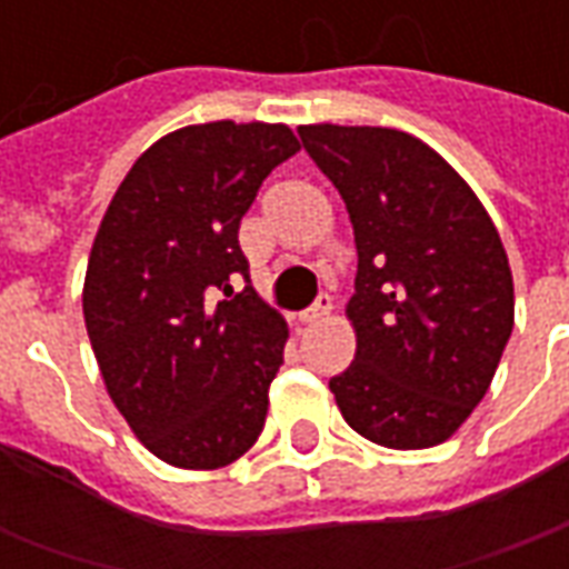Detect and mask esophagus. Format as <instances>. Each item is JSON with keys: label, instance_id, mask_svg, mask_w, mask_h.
Segmentation results:
<instances>
[{"label": "esophagus", "instance_id": "obj_1", "mask_svg": "<svg viewBox=\"0 0 569 569\" xmlns=\"http://www.w3.org/2000/svg\"><path fill=\"white\" fill-rule=\"evenodd\" d=\"M332 313V296H320L317 298V305L308 310H301L298 313V322H305V326H313V322H322L326 317Z\"/></svg>", "mask_w": 569, "mask_h": 569}]
</instances>
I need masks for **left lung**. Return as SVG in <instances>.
I'll list each match as a JSON object with an SVG mask.
<instances>
[{"label":"left lung","instance_id":"left-lung-1","mask_svg":"<svg viewBox=\"0 0 569 569\" xmlns=\"http://www.w3.org/2000/svg\"><path fill=\"white\" fill-rule=\"evenodd\" d=\"M357 240L350 369L329 381L359 436L396 451L448 441L488 393L515 326L497 224L439 151L396 128L301 124Z\"/></svg>","mask_w":569,"mask_h":569}]
</instances>
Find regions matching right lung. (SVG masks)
I'll return each instance as SVG.
<instances>
[{"mask_svg": "<svg viewBox=\"0 0 569 569\" xmlns=\"http://www.w3.org/2000/svg\"><path fill=\"white\" fill-rule=\"evenodd\" d=\"M298 149L286 124H188L151 142L106 207L84 326L106 393L163 463L222 469L261 436L289 329L252 286L234 292L249 277L237 228Z\"/></svg>", "mask_w": 569, "mask_h": 569, "instance_id": "1", "label": "right lung"}]
</instances>
